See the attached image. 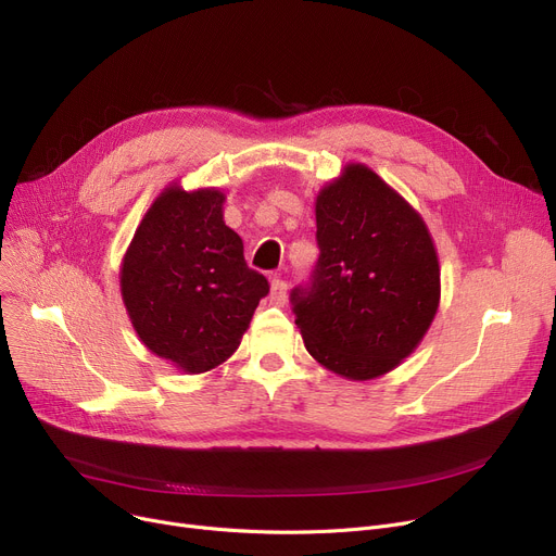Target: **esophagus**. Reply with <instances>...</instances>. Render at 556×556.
Masks as SVG:
<instances>
[{"instance_id":"esophagus-1","label":"esophagus","mask_w":556,"mask_h":556,"mask_svg":"<svg viewBox=\"0 0 556 556\" xmlns=\"http://www.w3.org/2000/svg\"><path fill=\"white\" fill-rule=\"evenodd\" d=\"M286 298H288L286 281L281 277H277V275L270 277V304L281 306L286 302Z\"/></svg>"}]
</instances>
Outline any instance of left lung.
<instances>
[{
  "mask_svg": "<svg viewBox=\"0 0 556 556\" xmlns=\"http://www.w3.org/2000/svg\"><path fill=\"white\" fill-rule=\"evenodd\" d=\"M319 258L293 290L306 352L349 381L396 369L440 308V256L421 214L367 164L349 162L315 198Z\"/></svg>",
  "mask_w": 556,
  "mask_h": 556,
  "instance_id": "obj_1",
  "label": "left lung"
}]
</instances>
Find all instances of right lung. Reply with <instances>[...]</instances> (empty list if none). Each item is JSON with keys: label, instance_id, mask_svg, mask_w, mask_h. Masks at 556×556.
Masks as SVG:
<instances>
[{"label": "right lung", "instance_id": "add662e5", "mask_svg": "<svg viewBox=\"0 0 556 556\" xmlns=\"http://www.w3.org/2000/svg\"><path fill=\"white\" fill-rule=\"evenodd\" d=\"M216 187L160 191L122 258L119 286L143 346L185 374L237 352L268 281L248 268L243 241L223 220Z\"/></svg>", "mask_w": 556, "mask_h": 556}]
</instances>
